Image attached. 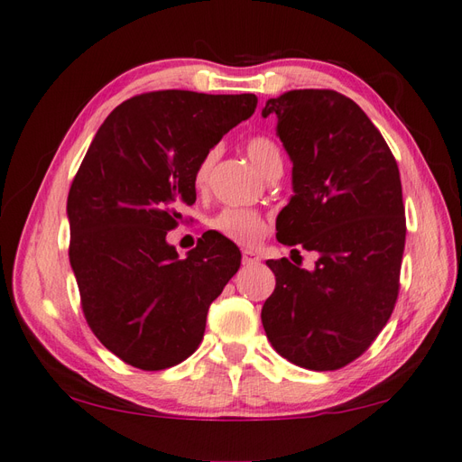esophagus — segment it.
Segmentation results:
<instances>
[{
	"instance_id": "esophagus-1",
	"label": "esophagus",
	"mask_w": 462,
	"mask_h": 462,
	"mask_svg": "<svg viewBox=\"0 0 462 462\" xmlns=\"http://www.w3.org/2000/svg\"><path fill=\"white\" fill-rule=\"evenodd\" d=\"M259 262H262V259H259V255H257L255 252L244 250V254H242V263H244V265H255V263H259Z\"/></svg>"
}]
</instances>
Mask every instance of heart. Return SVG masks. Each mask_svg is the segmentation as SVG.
Here are the masks:
<instances>
[{
	"label": "heart",
	"mask_w": 462,
	"mask_h": 462,
	"mask_svg": "<svg viewBox=\"0 0 462 462\" xmlns=\"http://www.w3.org/2000/svg\"><path fill=\"white\" fill-rule=\"evenodd\" d=\"M247 156L257 165V170L265 173L271 163L281 158L277 144L267 136H255L247 142ZM217 160V152L210 150L207 156L199 162L195 170V187L203 189L207 185L212 163ZM212 228H215L224 238H228L242 245H254L267 232V222L255 210L247 208H224L212 218Z\"/></svg>",
	"instance_id": "obj_1"
}]
</instances>
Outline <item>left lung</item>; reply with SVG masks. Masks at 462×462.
I'll return each instance as SVG.
<instances>
[{
	"label": "left lung",
	"mask_w": 462,
	"mask_h": 462,
	"mask_svg": "<svg viewBox=\"0 0 462 462\" xmlns=\"http://www.w3.org/2000/svg\"><path fill=\"white\" fill-rule=\"evenodd\" d=\"M292 162L277 240L318 252L312 271L269 259L275 291L262 309L271 346L310 371H336L386 326L400 289L406 218L396 160L357 103L334 89L269 99ZM297 252L299 250H292Z\"/></svg>",
	"instance_id": "left-lung-1"
}]
</instances>
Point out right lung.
Here are the masks:
<instances>
[{
  "label": "right lung",
  "instance_id": "obj_1",
  "mask_svg": "<svg viewBox=\"0 0 462 462\" xmlns=\"http://www.w3.org/2000/svg\"><path fill=\"white\" fill-rule=\"evenodd\" d=\"M255 107L254 93L136 96L105 118L74 177L69 265L81 309L101 344L136 369L185 361L240 267V250L224 236H203L185 259L165 236L195 203L199 162Z\"/></svg>",
  "mask_w": 462,
  "mask_h": 462
}]
</instances>
